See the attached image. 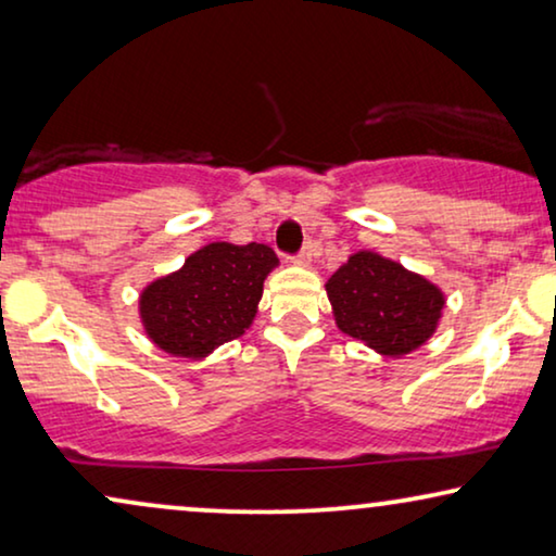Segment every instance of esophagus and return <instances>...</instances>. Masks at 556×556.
<instances>
[{"label":"esophagus","mask_w":556,"mask_h":556,"mask_svg":"<svg viewBox=\"0 0 556 556\" xmlns=\"http://www.w3.org/2000/svg\"><path fill=\"white\" fill-rule=\"evenodd\" d=\"M311 255H314V250H311V245H303L299 253L291 255V261L299 263V265H308L311 263Z\"/></svg>","instance_id":"1"}]
</instances>
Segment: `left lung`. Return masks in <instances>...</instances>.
<instances>
[{
    "instance_id": "left-lung-1",
    "label": "left lung",
    "mask_w": 556,
    "mask_h": 556,
    "mask_svg": "<svg viewBox=\"0 0 556 556\" xmlns=\"http://www.w3.org/2000/svg\"><path fill=\"white\" fill-rule=\"evenodd\" d=\"M339 329L379 354L402 356L435 331L443 293L375 253H356L326 283Z\"/></svg>"
}]
</instances>
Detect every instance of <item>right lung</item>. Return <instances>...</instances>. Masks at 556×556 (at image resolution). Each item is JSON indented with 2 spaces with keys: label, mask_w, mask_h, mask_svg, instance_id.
Masks as SVG:
<instances>
[{
  "label": "right lung",
  "mask_w": 556,
  "mask_h": 556,
  "mask_svg": "<svg viewBox=\"0 0 556 556\" xmlns=\"http://www.w3.org/2000/svg\"><path fill=\"white\" fill-rule=\"evenodd\" d=\"M278 257L268 245L212 242L185 261V268L159 278L141 293V318L164 352L200 359L238 339L255 316L263 280Z\"/></svg>",
  "instance_id": "add662e5"
}]
</instances>
